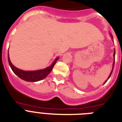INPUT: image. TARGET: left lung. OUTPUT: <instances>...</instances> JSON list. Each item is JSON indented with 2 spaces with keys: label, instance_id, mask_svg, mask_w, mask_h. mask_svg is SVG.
Listing matches in <instances>:
<instances>
[{
  "label": "left lung",
  "instance_id": "left-lung-1",
  "mask_svg": "<svg viewBox=\"0 0 122 122\" xmlns=\"http://www.w3.org/2000/svg\"><path fill=\"white\" fill-rule=\"evenodd\" d=\"M113 55H114V57H115V51H114V54H113ZM114 65H115V62H114V63H113V67H114ZM113 70H112V72H111V73H110V76H109V77H108V79H109V78H110V76H111V75H112V72H113ZM107 80H106V81H105V83H106V81H107Z\"/></svg>",
  "mask_w": 122,
  "mask_h": 122
}]
</instances>
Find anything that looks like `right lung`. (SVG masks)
Wrapping results in <instances>:
<instances>
[{
	"label": "right lung",
	"instance_id": "1",
	"mask_svg": "<svg viewBox=\"0 0 122 122\" xmlns=\"http://www.w3.org/2000/svg\"><path fill=\"white\" fill-rule=\"evenodd\" d=\"M57 60H58V57H57L55 59V61H54L51 66H50L47 67L44 70H40L37 71H23L17 68L16 67H15L14 65H12L10 62V59H9L8 54L9 64L10 65V68L12 69V70L13 71V72L17 76H19L20 78H21L22 80L27 81H33H33H39V80H41L46 78L52 71Z\"/></svg>",
	"mask_w": 122,
	"mask_h": 122
}]
</instances>
